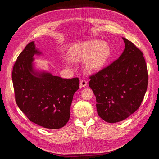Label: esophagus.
<instances>
[{
  "instance_id": "obj_1",
  "label": "esophagus",
  "mask_w": 159,
  "mask_h": 159,
  "mask_svg": "<svg viewBox=\"0 0 159 159\" xmlns=\"http://www.w3.org/2000/svg\"><path fill=\"white\" fill-rule=\"evenodd\" d=\"M87 84H88V82H87V81H86L85 80H81V81H80V85H81V87H85L86 85H87Z\"/></svg>"
}]
</instances>
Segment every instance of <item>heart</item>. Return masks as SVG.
I'll return each mask as SVG.
<instances>
[{"label":"heart","mask_w":159,"mask_h":159,"mask_svg":"<svg viewBox=\"0 0 159 159\" xmlns=\"http://www.w3.org/2000/svg\"><path fill=\"white\" fill-rule=\"evenodd\" d=\"M111 56V49L105 42L89 40L71 47L70 57L72 60L84 61V69L89 72L99 71L107 64Z\"/></svg>","instance_id":"obj_1"}]
</instances>
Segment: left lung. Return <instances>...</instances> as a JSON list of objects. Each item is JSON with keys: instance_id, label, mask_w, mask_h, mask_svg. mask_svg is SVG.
Masks as SVG:
<instances>
[{"instance_id": "left-lung-1", "label": "left lung", "mask_w": 159, "mask_h": 159, "mask_svg": "<svg viewBox=\"0 0 159 159\" xmlns=\"http://www.w3.org/2000/svg\"><path fill=\"white\" fill-rule=\"evenodd\" d=\"M125 49L113 63L89 76L99 116L107 123L125 119L139 108L148 85L143 52L123 38Z\"/></svg>"}]
</instances>
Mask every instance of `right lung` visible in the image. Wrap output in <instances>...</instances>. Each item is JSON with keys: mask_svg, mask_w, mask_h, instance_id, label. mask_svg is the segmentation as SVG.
Listing matches in <instances>:
<instances>
[{"mask_svg": "<svg viewBox=\"0 0 159 159\" xmlns=\"http://www.w3.org/2000/svg\"><path fill=\"white\" fill-rule=\"evenodd\" d=\"M40 54L31 42L18 56L12 73L15 101L30 121L46 129H57L69 121L79 78L63 79L47 72L34 71L33 56Z\"/></svg>", "mask_w": 159, "mask_h": 159, "instance_id": "obj_1", "label": "right lung"}]
</instances>
